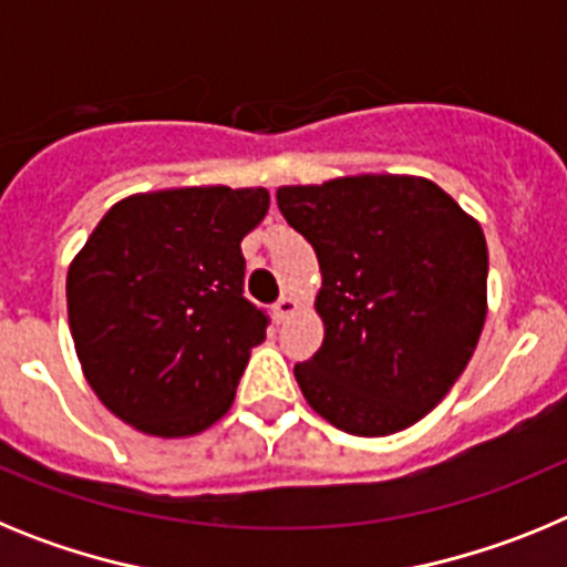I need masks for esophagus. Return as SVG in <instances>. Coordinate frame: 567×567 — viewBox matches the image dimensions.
Masks as SVG:
<instances>
[{"label":"esophagus","mask_w":567,"mask_h":567,"mask_svg":"<svg viewBox=\"0 0 567 567\" xmlns=\"http://www.w3.org/2000/svg\"><path fill=\"white\" fill-rule=\"evenodd\" d=\"M295 312H298V300H295L292 295H284V298H280L278 303L272 307V315H275V320H278V323H284V320H287L289 315H295Z\"/></svg>","instance_id":"obj_1"}]
</instances>
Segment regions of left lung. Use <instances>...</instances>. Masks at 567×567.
Listing matches in <instances>:
<instances>
[{
    "instance_id": "left-lung-1",
    "label": "left lung",
    "mask_w": 567,
    "mask_h": 567,
    "mask_svg": "<svg viewBox=\"0 0 567 567\" xmlns=\"http://www.w3.org/2000/svg\"><path fill=\"white\" fill-rule=\"evenodd\" d=\"M278 209L312 244L323 346L295 363L320 417L385 437L429 414L477 349L488 249L474 218L434 182L352 175L280 187Z\"/></svg>"
}]
</instances>
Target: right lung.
<instances>
[{
  "label": "right lung",
  "instance_id": "right-lung-1",
  "mask_svg": "<svg viewBox=\"0 0 567 567\" xmlns=\"http://www.w3.org/2000/svg\"><path fill=\"white\" fill-rule=\"evenodd\" d=\"M264 187H182L107 209L68 269L84 378L138 432L189 437L227 414L269 315L244 298L240 240Z\"/></svg>",
  "mask_w": 567,
  "mask_h": 567
}]
</instances>
